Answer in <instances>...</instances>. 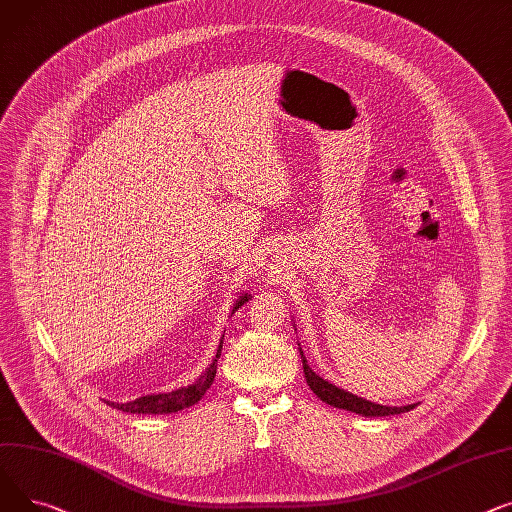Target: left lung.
<instances>
[{
	"label": "left lung",
	"instance_id": "8db88e82",
	"mask_svg": "<svg viewBox=\"0 0 512 512\" xmlns=\"http://www.w3.org/2000/svg\"><path fill=\"white\" fill-rule=\"evenodd\" d=\"M299 353H302V364H304V374H306V380L310 384V388L316 393V397H320V401L333 405V407H339V409H347V411H353V413H362L366 417L374 415V417H382V415H395V413H405V411H411L415 405H405V407H386V405H376L372 401H366L362 397H355L351 393H347V390L343 388H337L330 382L322 380L306 362V355L302 351V347H299Z\"/></svg>",
	"mask_w": 512,
	"mask_h": 512
}]
</instances>
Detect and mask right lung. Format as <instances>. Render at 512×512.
I'll return each mask as SVG.
<instances>
[{
	"label": "right lung",
	"instance_id": "add662e5",
	"mask_svg": "<svg viewBox=\"0 0 512 512\" xmlns=\"http://www.w3.org/2000/svg\"><path fill=\"white\" fill-rule=\"evenodd\" d=\"M248 302V295H242L235 302L233 306V312L237 308H242L244 304ZM221 349H223V341L217 349V357L213 359V364H210L206 368V372L190 386H184V388H177V390H171V393H161V395H146V397H140L136 401H130V403H109L111 407L119 409V411H128V413H148V415H159V413H175L179 409L184 407H190L194 403H198L206 390L210 388V384H213L215 376H217V359L221 357Z\"/></svg>",
	"mask_w": 512,
	"mask_h": 512
}]
</instances>
